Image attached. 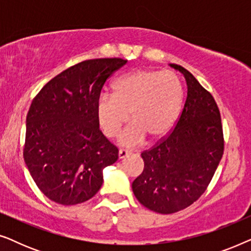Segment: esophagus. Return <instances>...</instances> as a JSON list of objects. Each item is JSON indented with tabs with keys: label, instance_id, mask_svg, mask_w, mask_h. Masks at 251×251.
Returning a JSON list of instances; mask_svg holds the SVG:
<instances>
[{
	"label": "esophagus",
	"instance_id": "34e87169",
	"mask_svg": "<svg viewBox=\"0 0 251 251\" xmlns=\"http://www.w3.org/2000/svg\"><path fill=\"white\" fill-rule=\"evenodd\" d=\"M130 154V152L128 150H123V149H121L119 151V159H125L126 156H128Z\"/></svg>",
	"mask_w": 251,
	"mask_h": 251
}]
</instances>
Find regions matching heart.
Segmentation results:
<instances>
[{"label": "heart", "mask_w": 251, "mask_h": 251, "mask_svg": "<svg viewBox=\"0 0 251 251\" xmlns=\"http://www.w3.org/2000/svg\"><path fill=\"white\" fill-rule=\"evenodd\" d=\"M184 91L179 77L171 72L135 70L118 76L112 84V95L101 94L96 101V116L102 132L119 137L123 146H138L146 136L160 139L166 136L179 118Z\"/></svg>", "instance_id": "obj_1"}]
</instances>
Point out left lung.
<instances>
[{
    "label": "left lung",
    "mask_w": 251,
    "mask_h": 251,
    "mask_svg": "<svg viewBox=\"0 0 251 251\" xmlns=\"http://www.w3.org/2000/svg\"><path fill=\"white\" fill-rule=\"evenodd\" d=\"M170 66L186 80V101L170 135L142 153L144 170L132 183L137 200L164 215L183 210L204 193L224 152L214 97L184 67Z\"/></svg>",
    "instance_id": "left-lung-1"
}]
</instances>
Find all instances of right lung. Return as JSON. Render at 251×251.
Instances as JSON below:
<instances>
[{"label":"right lung","instance_id":"1","mask_svg":"<svg viewBox=\"0 0 251 251\" xmlns=\"http://www.w3.org/2000/svg\"><path fill=\"white\" fill-rule=\"evenodd\" d=\"M121 58L78 63L50 80L33 99L26 118L24 160L41 192L73 205L88 201L102 185V169L119 150L102 135L96 101Z\"/></svg>","mask_w":251,"mask_h":251}]
</instances>
